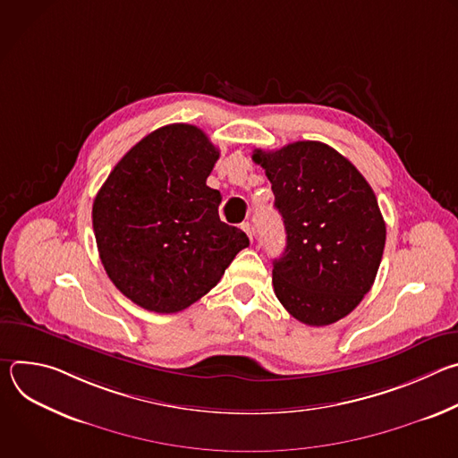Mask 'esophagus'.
<instances>
[{
    "label": "esophagus",
    "instance_id": "1",
    "mask_svg": "<svg viewBox=\"0 0 458 458\" xmlns=\"http://www.w3.org/2000/svg\"><path fill=\"white\" fill-rule=\"evenodd\" d=\"M241 228L246 232V235L250 237V241H253V225L246 221V223H242V225H241Z\"/></svg>",
    "mask_w": 458,
    "mask_h": 458
}]
</instances>
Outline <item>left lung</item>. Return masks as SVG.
<instances>
[{"instance_id":"8db88e82","label":"left lung","mask_w":458,"mask_h":458,"mask_svg":"<svg viewBox=\"0 0 458 458\" xmlns=\"http://www.w3.org/2000/svg\"><path fill=\"white\" fill-rule=\"evenodd\" d=\"M265 168L284 230L274 260L281 304L308 326L337 322L371 290L386 242V225L371 186L337 150L297 141L253 150Z\"/></svg>"}]
</instances>
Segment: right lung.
Wrapping results in <instances>:
<instances>
[{
	"instance_id": "1",
	"label": "right lung",
	"mask_w": 458,
	"mask_h": 458,
	"mask_svg": "<svg viewBox=\"0 0 458 458\" xmlns=\"http://www.w3.org/2000/svg\"><path fill=\"white\" fill-rule=\"evenodd\" d=\"M217 159L201 128L166 124L130 148L96 195L105 272L148 311L175 313L199 301L250 244L219 219L221 193L207 186Z\"/></svg>"
}]
</instances>
